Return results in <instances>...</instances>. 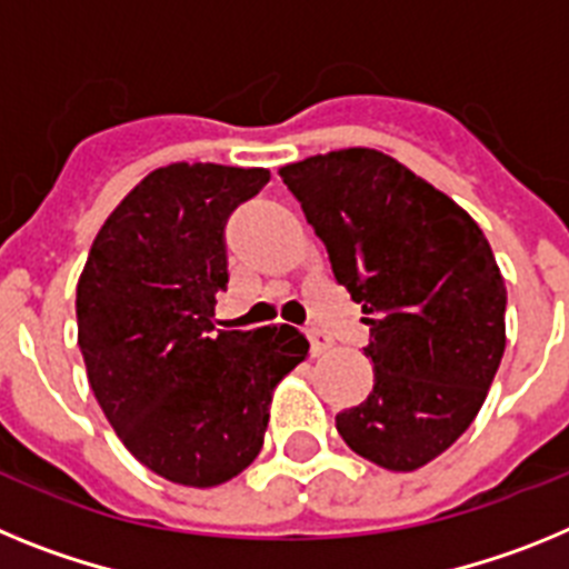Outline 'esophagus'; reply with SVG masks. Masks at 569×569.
<instances>
[{"instance_id":"esophagus-1","label":"esophagus","mask_w":569,"mask_h":569,"mask_svg":"<svg viewBox=\"0 0 569 569\" xmlns=\"http://www.w3.org/2000/svg\"><path fill=\"white\" fill-rule=\"evenodd\" d=\"M306 335H309V340H312V352L315 355H323L326 349L332 346V340L326 338L323 329H318V326H309V329H306Z\"/></svg>"}]
</instances>
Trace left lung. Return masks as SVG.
Masks as SVG:
<instances>
[{
  "label": "left lung",
  "instance_id": "1",
  "mask_svg": "<svg viewBox=\"0 0 569 569\" xmlns=\"http://www.w3.org/2000/svg\"><path fill=\"white\" fill-rule=\"evenodd\" d=\"M280 177L369 326L375 387L335 427L367 461L412 472L467 432L501 363L507 289L490 243L458 202L372 148Z\"/></svg>",
  "mask_w": 569,
  "mask_h": 569
}]
</instances>
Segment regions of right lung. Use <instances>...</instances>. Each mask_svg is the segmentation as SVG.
<instances>
[{
    "label": "right lung",
    "mask_w": 569,
    "mask_h": 569,
    "mask_svg": "<svg viewBox=\"0 0 569 569\" xmlns=\"http://www.w3.org/2000/svg\"><path fill=\"white\" fill-rule=\"evenodd\" d=\"M266 182V168H157L111 211L79 274V349L108 423L137 461L186 487L254 461L271 392L309 352L286 323L214 332L226 223Z\"/></svg>",
    "instance_id": "right-lung-1"
}]
</instances>
